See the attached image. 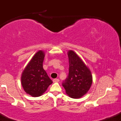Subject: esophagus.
<instances>
[{"label":"esophagus","mask_w":121,"mask_h":121,"mask_svg":"<svg viewBox=\"0 0 121 121\" xmlns=\"http://www.w3.org/2000/svg\"><path fill=\"white\" fill-rule=\"evenodd\" d=\"M53 82H59V79L58 78H55L53 80Z\"/></svg>","instance_id":"1"}]
</instances>
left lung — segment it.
Masks as SVG:
<instances>
[{"instance_id":"obj_1","label":"left lung","mask_w":121,"mask_h":121,"mask_svg":"<svg viewBox=\"0 0 121 121\" xmlns=\"http://www.w3.org/2000/svg\"><path fill=\"white\" fill-rule=\"evenodd\" d=\"M69 73L62 85L70 97L78 98L88 91L92 84L91 72L86 65L73 51H69Z\"/></svg>"}]
</instances>
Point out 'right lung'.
<instances>
[{"label": "right lung", "instance_id": "add662e5", "mask_svg": "<svg viewBox=\"0 0 121 121\" xmlns=\"http://www.w3.org/2000/svg\"><path fill=\"white\" fill-rule=\"evenodd\" d=\"M44 56L42 51L37 52L22 73V85L23 89L32 97L40 96L53 82L43 69Z\"/></svg>", "mask_w": 121, "mask_h": 121}]
</instances>
